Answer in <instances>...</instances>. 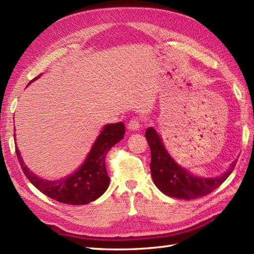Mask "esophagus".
Wrapping results in <instances>:
<instances>
[{
	"instance_id": "1",
	"label": "esophagus",
	"mask_w": 254,
	"mask_h": 254,
	"mask_svg": "<svg viewBox=\"0 0 254 254\" xmlns=\"http://www.w3.org/2000/svg\"><path fill=\"white\" fill-rule=\"evenodd\" d=\"M141 127V122L137 119H132V120L127 123L128 131H138Z\"/></svg>"
}]
</instances>
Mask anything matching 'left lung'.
I'll return each mask as SVG.
<instances>
[{"instance_id":"1","label":"left lung","mask_w":254,"mask_h":254,"mask_svg":"<svg viewBox=\"0 0 254 254\" xmlns=\"http://www.w3.org/2000/svg\"><path fill=\"white\" fill-rule=\"evenodd\" d=\"M145 136L152 153L150 171L153 181L165 195L171 197L193 199L206 195L227 179L237 163V159L234 160L229 168L217 177L196 176L172 158L154 127L146 128Z\"/></svg>"}]
</instances>
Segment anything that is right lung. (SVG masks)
Returning a JSON list of instances; mask_svg holds the SVG:
<instances>
[{"mask_svg":"<svg viewBox=\"0 0 254 254\" xmlns=\"http://www.w3.org/2000/svg\"><path fill=\"white\" fill-rule=\"evenodd\" d=\"M40 76L41 75L30 80L29 84ZM124 134L126 126L123 122L106 124L97 136L84 163L73 174L57 180L42 179L30 171L20 156L17 145L16 155L27 179L45 195L61 203L84 205L100 197L109 187L110 178L106 169V156L110 148L124 137Z\"/></svg>","mask_w":254,"mask_h":254,"instance_id":"right-lung-1","label":"right lung"}]
</instances>
